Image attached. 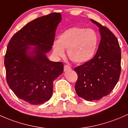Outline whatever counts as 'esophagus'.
Instances as JSON below:
<instances>
[{
  "mask_svg": "<svg viewBox=\"0 0 128 128\" xmlns=\"http://www.w3.org/2000/svg\"><path fill=\"white\" fill-rule=\"evenodd\" d=\"M71 70V67L70 66H68V64H65L64 66V72H66V71L70 70Z\"/></svg>",
  "mask_w": 128,
  "mask_h": 128,
  "instance_id": "34e87169",
  "label": "esophagus"
}]
</instances>
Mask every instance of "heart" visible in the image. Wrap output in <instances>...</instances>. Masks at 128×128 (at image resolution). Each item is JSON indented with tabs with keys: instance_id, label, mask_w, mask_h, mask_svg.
I'll return each mask as SVG.
<instances>
[{
	"instance_id": "heart-1",
	"label": "heart",
	"mask_w": 128,
	"mask_h": 128,
	"mask_svg": "<svg viewBox=\"0 0 128 128\" xmlns=\"http://www.w3.org/2000/svg\"><path fill=\"white\" fill-rule=\"evenodd\" d=\"M97 38L92 30L72 28L66 30L58 37L57 42L53 45L56 55L64 56V50L68 49V55L75 63L88 61L93 56L97 47Z\"/></svg>"
}]
</instances>
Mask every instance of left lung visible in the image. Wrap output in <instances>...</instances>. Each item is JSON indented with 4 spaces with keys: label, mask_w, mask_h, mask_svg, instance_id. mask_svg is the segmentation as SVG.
<instances>
[{
    "label": "left lung",
    "mask_w": 128,
    "mask_h": 128,
    "mask_svg": "<svg viewBox=\"0 0 128 128\" xmlns=\"http://www.w3.org/2000/svg\"><path fill=\"white\" fill-rule=\"evenodd\" d=\"M91 21L98 26L100 32L98 50L92 58L74 69L78 74L76 94L88 101L98 100L110 94L121 73V48L118 39L106 26Z\"/></svg>",
    "instance_id": "left-lung-1"
}]
</instances>
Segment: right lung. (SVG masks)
Masks as SVG:
<instances>
[{
  "label": "right lung",
  "instance_id": "1",
  "mask_svg": "<svg viewBox=\"0 0 128 128\" xmlns=\"http://www.w3.org/2000/svg\"><path fill=\"white\" fill-rule=\"evenodd\" d=\"M61 19L60 13L39 17L16 32L7 46L4 58L6 82L16 97L30 104L48 101L54 81L64 71L62 62L50 61L46 55L52 48ZM30 45L36 47L29 53Z\"/></svg>",
  "mask_w": 128,
  "mask_h": 128
}]
</instances>
